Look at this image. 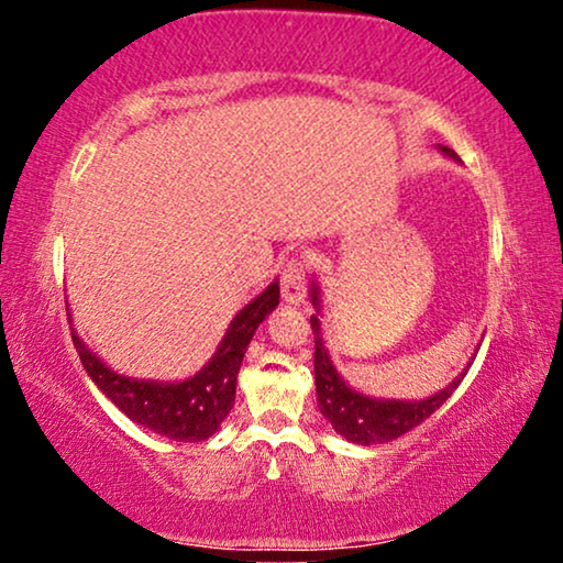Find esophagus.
I'll use <instances>...</instances> for the list:
<instances>
[{
	"mask_svg": "<svg viewBox=\"0 0 563 563\" xmlns=\"http://www.w3.org/2000/svg\"><path fill=\"white\" fill-rule=\"evenodd\" d=\"M305 275H308V268H305V261L300 258H290L283 265V275H280V290L283 298L288 302H302L305 298Z\"/></svg>",
	"mask_w": 563,
	"mask_h": 563,
	"instance_id": "1",
	"label": "esophagus"
}]
</instances>
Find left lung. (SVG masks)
<instances>
[{"label": "left lung", "mask_w": 563, "mask_h": 563, "mask_svg": "<svg viewBox=\"0 0 563 563\" xmlns=\"http://www.w3.org/2000/svg\"><path fill=\"white\" fill-rule=\"evenodd\" d=\"M446 156L456 158L452 148L442 146ZM312 302L318 300V285H312ZM312 335H316V393H318V407L330 424L335 427V432L345 437L350 442L357 444H385L389 440H397V437L407 434L415 430L417 424H422L427 417H432L437 409H440L446 399L466 375L464 373L454 379L450 387H444L442 393H437L427 399H419V402H399V399H373L350 389L338 369L332 367L328 357V350L322 345L320 335V320L312 316L310 318Z\"/></svg>", "instance_id": "obj_1"}]
</instances>
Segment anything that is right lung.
Returning a JSON list of instances; mask_svg holds the SVG:
<instances>
[{
    "instance_id": "right-lung-1",
    "label": "right lung",
    "mask_w": 563,
    "mask_h": 563,
    "mask_svg": "<svg viewBox=\"0 0 563 563\" xmlns=\"http://www.w3.org/2000/svg\"><path fill=\"white\" fill-rule=\"evenodd\" d=\"M280 288L271 283L251 305L238 312L211 362L184 383H146L113 373L93 355L71 330L74 347L89 377L123 415L146 430L164 434L176 442H203L235 405L238 369L255 328L278 305Z\"/></svg>"
}]
</instances>
